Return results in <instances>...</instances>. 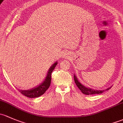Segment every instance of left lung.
I'll return each mask as SVG.
<instances>
[{
    "instance_id": "obj_1",
    "label": "left lung",
    "mask_w": 123,
    "mask_h": 123,
    "mask_svg": "<svg viewBox=\"0 0 123 123\" xmlns=\"http://www.w3.org/2000/svg\"><path fill=\"white\" fill-rule=\"evenodd\" d=\"M74 80L75 82L76 85H77V86L78 87L79 89L80 90L81 92L83 93V94L87 95H92V94H99V93H102L104 92L105 91H107L110 89V88H108V89H106L105 90H102V91H98V90H95L91 89V88H86V87L84 86L83 85H82V84L79 82L77 79L76 76L74 74Z\"/></svg>"
}]
</instances>
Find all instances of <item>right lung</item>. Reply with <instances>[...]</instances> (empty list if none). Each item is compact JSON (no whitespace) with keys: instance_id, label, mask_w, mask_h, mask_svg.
<instances>
[{"instance_id":"add662e5","label":"right lung","mask_w":123,"mask_h":123,"mask_svg":"<svg viewBox=\"0 0 123 123\" xmlns=\"http://www.w3.org/2000/svg\"><path fill=\"white\" fill-rule=\"evenodd\" d=\"M57 64V63L55 62L50 68L49 72H48L47 75L45 78V79L41 85L31 90H26V91L19 90V92L22 95H25V97H28V98H37V97H40V96L44 94L45 91L48 89V88L50 86V83H51V73H52L53 71L55 68Z\"/></svg>"}]
</instances>
